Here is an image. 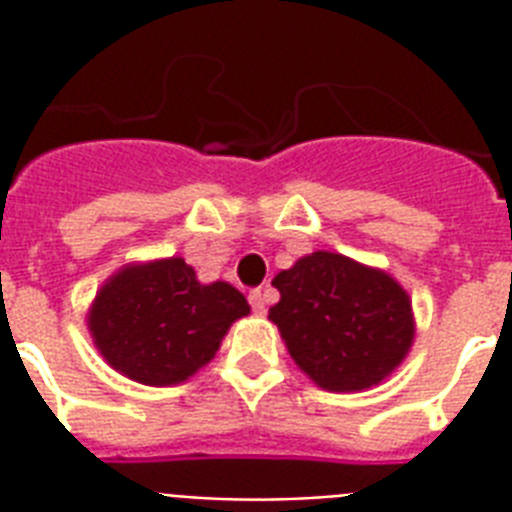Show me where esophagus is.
I'll list each match as a JSON object with an SVG mask.
<instances>
[{"mask_svg": "<svg viewBox=\"0 0 512 512\" xmlns=\"http://www.w3.org/2000/svg\"><path fill=\"white\" fill-rule=\"evenodd\" d=\"M249 305H252V311L255 313H265V289H252V292H249Z\"/></svg>", "mask_w": 512, "mask_h": 512, "instance_id": "obj_1", "label": "esophagus"}]
</instances>
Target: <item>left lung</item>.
Listing matches in <instances>:
<instances>
[{
	"instance_id": "1",
	"label": "left lung",
	"mask_w": 512,
	"mask_h": 512,
	"mask_svg": "<svg viewBox=\"0 0 512 512\" xmlns=\"http://www.w3.org/2000/svg\"><path fill=\"white\" fill-rule=\"evenodd\" d=\"M268 311L300 372L332 393L388 380L414 342L412 297L388 271L340 252H311L273 276Z\"/></svg>"
}]
</instances>
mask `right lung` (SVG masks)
Here are the masks:
<instances>
[{"instance_id": "1", "label": "right lung", "mask_w": 512, "mask_h": 512, "mask_svg": "<svg viewBox=\"0 0 512 512\" xmlns=\"http://www.w3.org/2000/svg\"><path fill=\"white\" fill-rule=\"evenodd\" d=\"M247 297L228 281L201 284L183 257L127 263L111 273L87 311V329L111 369L167 388L207 366Z\"/></svg>"}]
</instances>
